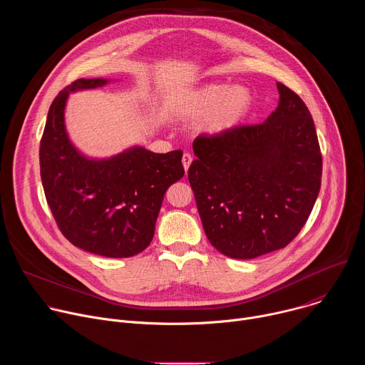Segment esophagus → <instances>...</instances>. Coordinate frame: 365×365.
Wrapping results in <instances>:
<instances>
[{
    "instance_id": "1",
    "label": "esophagus",
    "mask_w": 365,
    "mask_h": 365,
    "mask_svg": "<svg viewBox=\"0 0 365 365\" xmlns=\"http://www.w3.org/2000/svg\"><path fill=\"white\" fill-rule=\"evenodd\" d=\"M192 160H193L192 154H189V153H185V154H183V158H182V165H183V168H185V170H186V172H187V169H189V166H190Z\"/></svg>"
}]
</instances>
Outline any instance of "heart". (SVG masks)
I'll return each mask as SVG.
<instances>
[{"label": "heart", "instance_id": "heart-1", "mask_svg": "<svg viewBox=\"0 0 365 365\" xmlns=\"http://www.w3.org/2000/svg\"><path fill=\"white\" fill-rule=\"evenodd\" d=\"M251 93L247 88L224 83H206L180 95L173 113L183 118L202 117L200 130L210 134H224L232 130L248 113Z\"/></svg>", "mask_w": 365, "mask_h": 365}]
</instances>
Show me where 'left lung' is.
Returning <instances> with one entry per match:
<instances>
[{
    "mask_svg": "<svg viewBox=\"0 0 365 365\" xmlns=\"http://www.w3.org/2000/svg\"><path fill=\"white\" fill-rule=\"evenodd\" d=\"M269 118L224 134H200L187 178L210 242L248 259L284 248L306 224L321 189L322 154L297 93L277 83Z\"/></svg>",
    "mask_w": 365,
    "mask_h": 365,
    "instance_id": "left-lung-1",
    "label": "left lung"
}]
</instances>
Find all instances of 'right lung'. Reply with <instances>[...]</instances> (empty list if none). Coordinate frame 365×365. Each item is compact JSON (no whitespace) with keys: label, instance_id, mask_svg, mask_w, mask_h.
Segmentation results:
<instances>
[{"label":"right lung","instance_id":"add662e5","mask_svg":"<svg viewBox=\"0 0 365 365\" xmlns=\"http://www.w3.org/2000/svg\"><path fill=\"white\" fill-rule=\"evenodd\" d=\"M106 83L101 78L78 79L51 102L40 141V176L66 240L88 252L125 258L151 242L165 193L185 175L183 153L159 154L137 145L95 160L78 151L65 127L68 96Z\"/></svg>","mask_w":365,"mask_h":365}]
</instances>
